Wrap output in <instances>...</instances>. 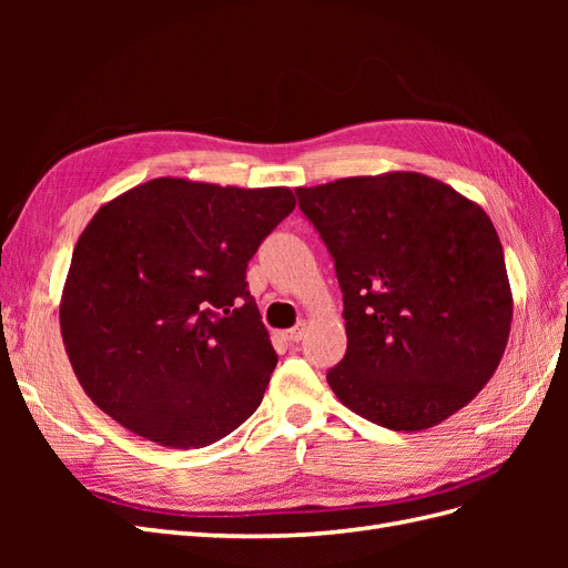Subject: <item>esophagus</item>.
Segmentation results:
<instances>
[{
	"label": "esophagus",
	"instance_id": "1",
	"mask_svg": "<svg viewBox=\"0 0 568 568\" xmlns=\"http://www.w3.org/2000/svg\"><path fill=\"white\" fill-rule=\"evenodd\" d=\"M303 334H305V322H298L294 329H286L284 332V338L288 341V343H298L301 338H303Z\"/></svg>",
	"mask_w": 568,
	"mask_h": 568
}]
</instances>
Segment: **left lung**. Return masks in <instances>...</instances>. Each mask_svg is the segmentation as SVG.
I'll return each instance as SVG.
<instances>
[{
  "instance_id": "8db88e82",
  "label": "left lung",
  "mask_w": 568,
  "mask_h": 568,
  "mask_svg": "<svg viewBox=\"0 0 568 568\" xmlns=\"http://www.w3.org/2000/svg\"><path fill=\"white\" fill-rule=\"evenodd\" d=\"M334 257L348 348L336 398L390 432H422L469 405L505 355L511 288L478 203L422 173L296 189Z\"/></svg>"
}]
</instances>
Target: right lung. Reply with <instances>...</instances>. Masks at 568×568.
Returning a JSON list of instances; mask_svg holds the SVG:
<instances>
[{
  "label": "right lung",
  "instance_id": "obj_1",
  "mask_svg": "<svg viewBox=\"0 0 568 568\" xmlns=\"http://www.w3.org/2000/svg\"><path fill=\"white\" fill-rule=\"evenodd\" d=\"M296 209L288 186L156 178L82 230L61 294L63 346L90 400L163 448H203L261 405L277 365L246 265Z\"/></svg>",
  "mask_w": 568,
  "mask_h": 568
}]
</instances>
